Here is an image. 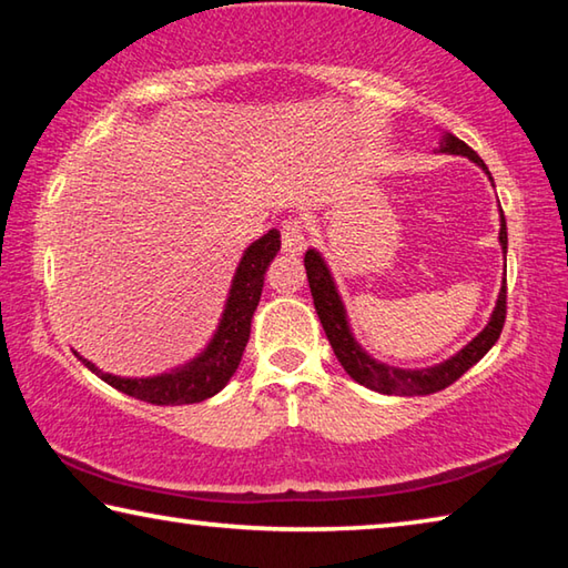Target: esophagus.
Returning a JSON list of instances; mask_svg holds the SVG:
<instances>
[{"label":"esophagus","instance_id":"1","mask_svg":"<svg viewBox=\"0 0 568 568\" xmlns=\"http://www.w3.org/2000/svg\"><path fill=\"white\" fill-rule=\"evenodd\" d=\"M283 253L287 255H301L307 247V237H305V227L297 223V220H285L283 223Z\"/></svg>","mask_w":568,"mask_h":568}]
</instances>
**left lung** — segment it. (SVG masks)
<instances>
[{
    "label": "left lung",
    "mask_w": 568,
    "mask_h": 568,
    "mask_svg": "<svg viewBox=\"0 0 568 568\" xmlns=\"http://www.w3.org/2000/svg\"><path fill=\"white\" fill-rule=\"evenodd\" d=\"M438 152L468 158L470 162H476L480 170H486L488 180L494 182L491 172H488V168L484 165V160H480L464 140H458L456 134L446 132L444 140H440V145H438ZM498 243H501L504 257H506L508 235H506L504 213H501V230H498ZM305 271H307V285H311V293H313L315 313H318L323 331H325V335H328L335 358L341 361L345 373H348L355 383H361V386L371 388V390L386 393V396H428V393L448 388L450 383L464 376L470 365H476L488 351L494 348V343L498 341V335H501V331H504L506 277L501 283V293H498L496 307H494L491 318H488V323H486V328L480 331L476 338L466 345V348H460L456 355H450V358L444 363L430 365V368H420V371L393 368V365L381 363L373 358V355L365 353L361 348V343L355 341L338 287H335L333 275L318 250L311 247L305 253Z\"/></svg>",
    "instance_id": "8db88e82"
}]
</instances>
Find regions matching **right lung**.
<instances>
[{
    "mask_svg": "<svg viewBox=\"0 0 568 568\" xmlns=\"http://www.w3.org/2000/svg\"><path fill=\"white\" fill-rule=\"evenodd\" d=\"M281 250V233L277 230H267V233L250 245L230 285L223 318L217 323V331L203 353L178 368L160 373V376L148 378H122L112 376V373L100 371L98 365L82 358L74 353L88 368L100 376L112 388H118L128 396L152 403V406H185V403H200L205 398H213L215 393L227 386L237 371L240 358L250 338V321L257 303H261L265 271L273 263V257Z\"/></svg>",
    "mask_w": 568,
    "mask_h": 568,
    "instance_id": "1",
    "label": "right lung"
}]
</instances>
